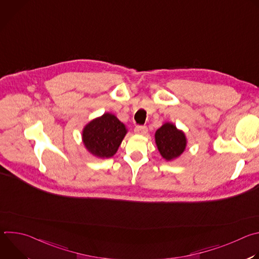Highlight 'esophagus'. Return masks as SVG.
Here are the masks:
<instances>
[{
	"instance_id": "esophagus-1",
	"label": "esophagus",
	"mask_w": 259,
	"mask_h": 259,
	"mask_svg": "<svg viewBox=\"0 0 259 259\" xmlns=\"http://www.w3.org/2000/svg\"><path fill=\"white\" fill-rule=\"evenodd\" d=\"M134 132L136 134H140V135H144L147 132V127L146 126H136L134 129Z\"/></svg>"
}]
</instances>
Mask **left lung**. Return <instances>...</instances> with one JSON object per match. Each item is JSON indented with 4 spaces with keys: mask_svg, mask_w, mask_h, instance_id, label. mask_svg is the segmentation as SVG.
<instances>
[{
    "mask_svg": "<svg viewBox=\"0 0 259 259\" xmlns=\"http://www.w3.org/2000/svg\"><path fill=\"white\" fill-rule=\"evenodd\" d=\"M156 144L161 156L171 161L178 158L187 147V137L172 123H165L155 134Z\"/></svg>",
    "mask_w": 259,
    "mask_h": 259,
    "instance_id": "obj_1",
    "label": "left lung"
}]
</instances>
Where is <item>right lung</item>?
Masks as SVG:
<instances>
[{
	"instance_id": "1",
	"label": "right lung",
	"mask_w": 259,
	"mask_h": 259,
	"mask_svg": "<svg viewBox=\"0 0 259 259\" xmlns=\"http://www.w3.org/2000/svg\"><path fill=\"white\" fill-rule=\"evenodd\" d=\"M126 133V126L115 115L105 113L85 126L82 138L90 154L104 159L117 153Z\"/></svg>"
}]
</instances>
